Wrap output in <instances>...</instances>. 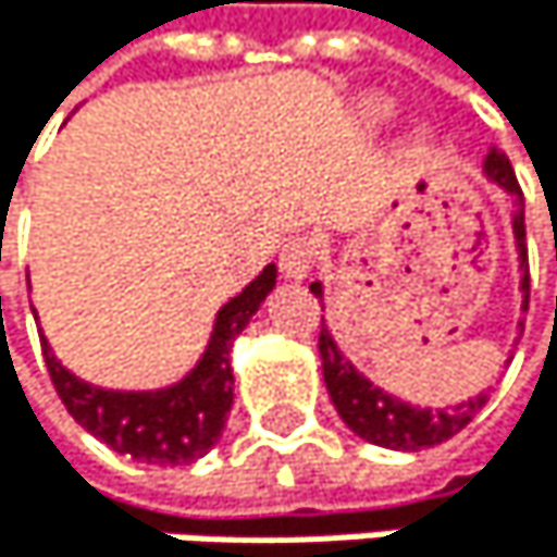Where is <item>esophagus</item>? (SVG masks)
I'll use <instances>...</instances> for the list:
<instances>
[{
	"label": "esophagus",
	"instance_id": "34e87169",
	"mask_svg": "<svg viewBox=\"0 0 557 557\" xmlns=\"http://www.w3.org/2000/svg\"><path fill=\"white\" fill-rule=\"evenodd\" d=\"M315 262V245L309 238H292L282 245V256H278V269L285 278H305L309 275Z\"/></svg>",
	"mask_w": 557,
	"mask_h": 557
}]
</instances>
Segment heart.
I'll return each instance as SVG.
<instances>
[{
	"mask_svg": "<svg viewBox=\"0 0 557 557\" xmlns=\"http://www.w3.org/2000/svg\"><path fill=\"white\" fill-rule=\"evenodd\" d=\"M379 112H382V109H379Z\"/></svg>",
	"mask_w": 557,
	"mask_h": 557,
	"instance_id": "heart-1",
	"label": "heart"
}]
</instances>
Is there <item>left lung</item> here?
I'll return each instance as SVG.
<instances>
[{
  "label": "left lung",
  "instance_id": "8db88e82",
  "mask_svg": "<svg viewBox=\"0 0 557 557\" xmlns=\"http://www.w3.org/2000/svg\"><path fill=\"white\" fill-rule=\"evenodd\" d=\"M485 172L505 185L515 196H521L518 188V178H515V169L511 162L502 156V152H488L485 159ZM515 238H518V259H521V288H524V312H528V245H524V215L518 212L515 215ZM312 292L315 298H322V285L312 282ZM319 351H322V375H325V388L342 414V422L361 435L372 445H382V448H401V451H419V448H432V445H442L445 438L458 435L471 419H475V411L485 405V395L471 398L465 405H455V408H411L392 395H385L379 385H372L366 375H358L351 369V361L338 351L335 338L329 335V329L322 325L319 332Z\"/></svg>",
  "mask_w": 557,
  "mask_h": 557
}]
</instances>
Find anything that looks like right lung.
Here are the masks:
<instances>
[{
  "mask_svg": "<svg viewBox=\"0 0 557 557\" xmlns=\"http://www.w3.org/2000/svg\"><path fill=\"white\" fill-rule=\"evenodd\" d=\"M275 288V265L245 285L215 319L202 361L178 385L159 392H106L75 379L42 338L49 379L72 419L119 455L149 465H188L202 458L222 435L232 408V342Z\"/></svg>",
  "mask_w": 557,
  "mask_h": 557,
  "instance_id": "obj_1",
  "label": "right lung"
}]
</instances>
